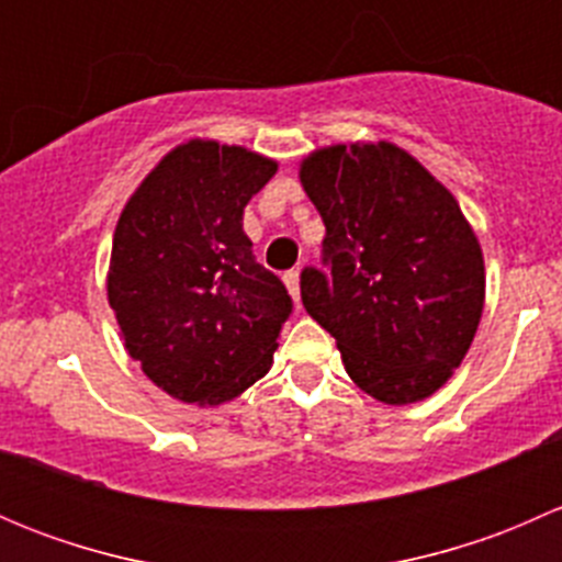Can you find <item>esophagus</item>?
Returning <instances> with one entry per match:
<instances>
[{
	"label": "esophagus",
	"mask_w": 562,
	"mask_h": 562,
	"mask_svg": "<svg viewBox=\"0 0 562 562\" xmlns=\"http://www.w3.org/2000/svg\"><path fill=\"white\" fill-rule=\"evenodd\" d=\"M282 280H285V285H288V291H291L293 302H299V296H302V291H299V269L285 271V277H282Z\"/></svg>",
	"instance_id": "obj_1"
}]
</instances>
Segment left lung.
<instances>
[{"label": "left lung", "mask_w": 562, "mask_h": 562, "mask_svg": "<svg viewBox=\"0 0 562 562\" xmlns=\"http://www.w3.org/2000/svg\"><path fill=\"white\" fill-rule=\"evenodd\" d=\"M302 184L326 225L304 310L337 339L350 381L386 405L435 394L484 310V255L457 198L400 146L317 149Z\"/></svg>", "instance_id": "obj_1"}]
</instances>
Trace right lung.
I'll list each match as a JSON object with an SVG mask.
<instances>
[{
	"label": "right lung",
	"instance_id": "obj_1",
	"mask_svg": "<svg viewBox=\"0 0 562 562\" xmlns=\"http://www.w3.org/2000/svg\"><path fill=\"white\" fill-rule=\"evenodd\" d=\"M274 173L245 146L187 140L122 209L108 304L127 353L176 400L220 405L269 372L293 302L255 260L241 217Z\"/></svg>",
	"mask_w": 562,
	"mask_h": 562
}]
</instances>
